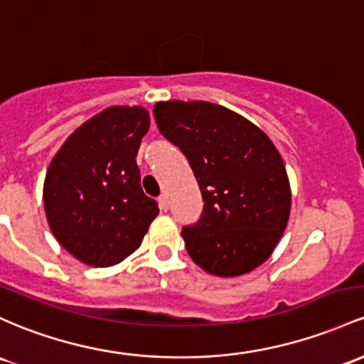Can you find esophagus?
<instances>
[{
  "label": "esophagus",
  "mask_w": 364,
  "mask_h": 364,
  "mask_svg": "<svg viewBox=\"0 0 364 364\" xmlns=\"http://www.w3.org/2000/svg\"><path fill=\"white\" fill-rule=\"evenodd\" d=\"M159 207H161V210L166 213L167 209H169V203H167V197L166 195H162V197H159Z\"/></svg>",
  "instance_id": "obj_1"
}]
</instances>
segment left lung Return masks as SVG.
Instances as JSON below:
<instances>
[{
  "instance_id": "1",
  "label": "left lung",
  "mask_w": 364,
  "mask_h": 364,
  "mask_svg": "<svg viewBox=\"0 0 364 364\" xmlns=\"http://www.w3.org/2000/svg\"><path fill=\"white\" fill-rule=\"evenodd\" d=\"M159 131L188 159L202 198L200 221L183 228L191 261L209 274L242 277L273 254L285 231L292 190L267 134L210 102H159Z\"/></svg>"
}]
</instances>
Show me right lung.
Masks as SVG:
<instances>
[{"mask_svg": "<svg viewBox=\"0 0 364 364\" xmlns=\"http://www.w3.org/2000/svg\"><path fill=\"white\" fill-rule=\"evenodd\" d=\"M149 127L145 107H109L82 122L51 159L43 185L48 225L87 266L119 264L157 218V202L143 193L136 166Z\"/></svg>", "mask_w": 364, "mask_h": 364, "instance_id": "right-lung-1", "label": "right lung"}]
</instances>
